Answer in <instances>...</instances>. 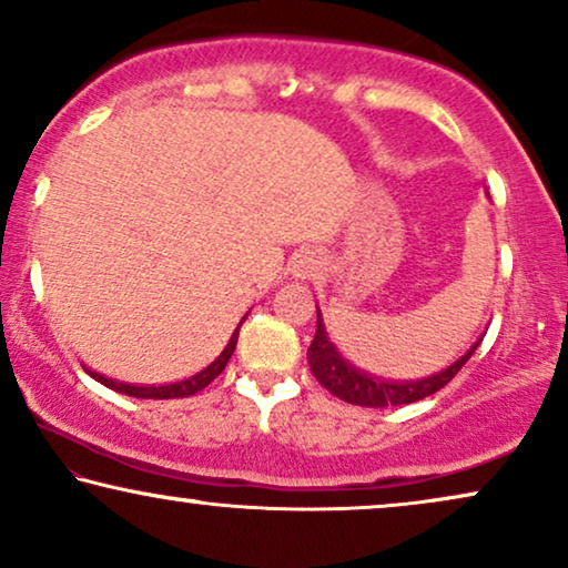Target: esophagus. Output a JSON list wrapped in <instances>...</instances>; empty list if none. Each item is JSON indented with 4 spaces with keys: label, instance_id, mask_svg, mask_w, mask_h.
<instances>
[{
    "label": "esophagus",
    "instance_id": "esophagus-1",
    "mask_svg": "<svg viewBox=\"0 0 568 568\" xmlns=\"http://www.w3.org/2000/svg\"><path fill=\"white\" fill-rule=\"evenodd\" d=\"M316 264H320V256H316L312 248L293 256V272H296V277H308L316 270Z\"/></svg>",
    "mask_w": 568,
    "mask_h": 568
}]
</instances>
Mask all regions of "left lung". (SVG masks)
<instances>
[{"label":"left lung","mask_w":568,"mask_h":568,"mask_svg":"<svg viewBox=\"0 0 568 568\" xmlns=\"http://www.w3.org/2000/svg\"><path fill=\"white\" fill-rule=\"evenodd\" d=\"M480 339L465 355H459L452 366L426 376V379L392 382V379H382V376L361 372V368H355L351 361L343 358V353H339L335 343L327 337L320 306H316V335L312 339V345H308L306 355H308V368H312L316 382H320L327 392H332L335 397L361 407H389V405L418 403V399L436 395L438 389L447 387V384L459 374V368L470 361V355L475 353V347L480 345Z\"/></svg>","instance_id":"left-lung-1"}]
</instances>
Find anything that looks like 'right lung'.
<instances>
[{"label":"right lung","mask_w":568,"mask_h":568,"mask_svg":"<svg viewBox=\"0 0 568 568\" xmlns=\"http://www.w3.org/2000/svg\"><path fill=\"white\" fill-rule=\"evenodd\" d=\"M246 320V316H244ZM241 320V322H244ZM236 343H239V329L233 332L229 345L223 347V353L217 355V358L210 363L207 368H202L200 374L189 376V379L184 382H173V384H161V387H134V384H124V382H113V379H105V376L90 372V376H93L95 382H101L103 387H109L113 392H121V395H130V397H140V399H171V397H192L196 395L200 389H205L210 382L215 379V376H221V372L225 368V363H229V358L233 355V351H236Z\"/></svg>","instance_id":"add662e5"}]
</instances>
